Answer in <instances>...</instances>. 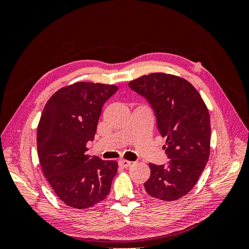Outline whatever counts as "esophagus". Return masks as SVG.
I'll use <instances>...</instances> for the list:
<instances>
[{
	"mask_svg": "<svg viewBox=\"0 0 249 249\" xmlns=\"http://www.w3.org/2000/svg\"><path fill=\"white\" fill-rule=\"evenodd\" d=\"M118 164H119V166H122V167H124V168H126V167L130 166V165L132 164V162L126 161V160H120V161L118 162Z\"/></svg>",
	"mask_w": 249,
	"mask_h": 249,
	"instance_id": "1",
	"label": "esophagus"
}]
</instances>
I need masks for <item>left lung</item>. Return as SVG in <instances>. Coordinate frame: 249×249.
<instances>
[{
    "label": "left lung",
    "instance_id": "obj_1",
    "mask_svg": "<svg viewBox=\"0 0 249 249\" xmlns=\"http://www.w3.org/2000/svg\"><path fill=\"white\" fill-rule=\"evenodd\" d=\"M154 110L158 131L166 144L169 161L149 164L144 183L148 195L177 200L189 192L205 169L210 155L211 124L201 96L189 82L172 74L155 72L129 83Z\"/></svg>",
    "mask_w": 249,
    "mask_h": 249
}]
</instances>
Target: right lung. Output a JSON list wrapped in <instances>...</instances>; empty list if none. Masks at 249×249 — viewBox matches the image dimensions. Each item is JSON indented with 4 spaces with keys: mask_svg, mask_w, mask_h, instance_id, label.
Returning <instances> with one entry per match:
<instances>
[{
    "mask_svg": "<svg viewBox=\"0 0 249 249\" xmlns=\"http://www.w3.org/2000/svg\"><path fill=\"white\" fill-rule=\"evenodd\" d=\"M117 86L79 82L53 94L37 129V152L44 177L67 206L87 209L107 197L117 163L88 156L102 108Z\"/></svg>",
    "mask_w": 249,
    "mask_h": 249,
    "instance_id": "add662e5",
    "label": "right lung"
}]
</instances>
